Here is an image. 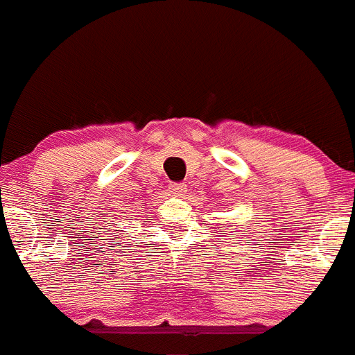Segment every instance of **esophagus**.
<instances>
[{"instance_id": "esophagus-1", "label": "esophagus", "mask_w": 355, "mask_h": 355, "mask_svg": "<svg viewBox=\"0 0 355 355\" xmlns=\"http://www.w3.org/2000/svg\"><path fill=\"white\" fill-rule=\"evenodd\" d=\"M168 191H171V195H174V197H183V195L187 193V184L172 183L171 187H168Z\"/></svg>"}]
</instances>
